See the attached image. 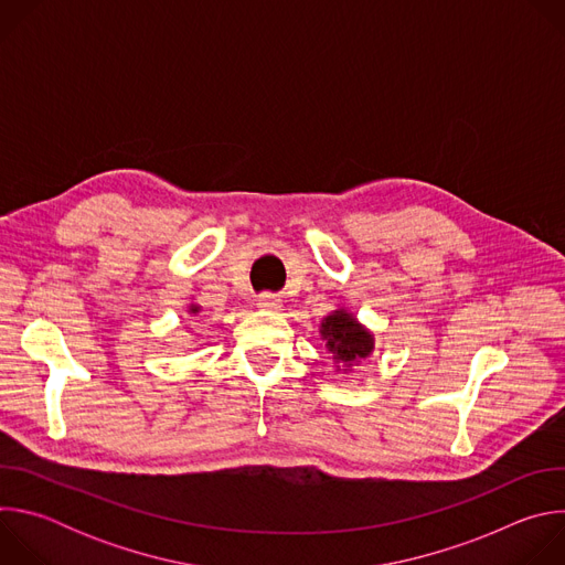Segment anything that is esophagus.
Wrapping results in <instances>:
<instances>
[{
	"mask_svg": "<svg viewBox=\"0 0 565 565\" xmlns=\"http://www.w3.org/2000/svg\"><path fill=\"white\" fill-rule=\"evenodd\" d=\"M257 306H259L262 310H273V312H277V310L281 308V299H279L277 295H273V292H264V295H259Z\"/></svg>",
	"mask_w": 565,
	"mask_h": 565,
	"instance_id": "1",
	"label": "esophagus"
}]
</instances>
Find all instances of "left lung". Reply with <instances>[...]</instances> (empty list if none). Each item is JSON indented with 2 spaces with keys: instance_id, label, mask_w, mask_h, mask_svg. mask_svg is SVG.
<instances>
[{
  "instance_id": "obj_1",
  "label": "left lung",
  "mask_w": 565,
  "mask_h": 565,
  "mask_svg": "<svg viewBox=\"0 0 565 565\" xmlns=\"http://www.w3.org/2000/svg\"><path fill=\"white\" fill-rule=\"evenodd\" d=\"M319 335L327 342V351L333 355L338 366L335 371L344 373L366 360L375 349L373 333L360 324L358 317L347 308H338L321 319Z\"/></svg>"
}]
</instances>
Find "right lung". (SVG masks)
Wrapping results in <instances>:
<instances>
[{"label": "right lung", "mask_w": 565, "mask_h": 565, "mask_svg": "<svg viewBox=\"0 0 565 565\" xmlns=\"http://www.w3.org/2000/svg\"><path fill=\"white\" fill-rule=\"evenodd\" d=\"M188 312H190V315H199V312H201V306H199V303H190V306H188Z\"/></svg>", "instance_id": "obj_1"}]
</instances>
